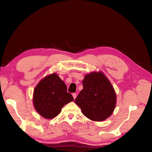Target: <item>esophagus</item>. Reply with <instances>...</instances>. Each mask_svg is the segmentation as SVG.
<instances>
[{"mask_svg":"<svg viewBox=\"0 0 152 152\" xmlns=\"http://www.w3.org/2000/svg\"><path fill=\"white\" fill-rule=\"evenodd\" d=\"M72 96H73V97H74V99H75L76 98V93H72Z\"/></svg>","mask_w":152,"mask_h":152,"instance_id":"esophagus-1","label":"esophagus"}]
</instances>
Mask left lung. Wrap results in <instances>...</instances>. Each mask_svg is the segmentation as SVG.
<instances>
[{
	"label": "left lung",
	"instance_id": "left-lung-1",
	"mask_svg": "<svg viewBox=\"0 0 152 152\" xmlns=\"http://www.w3.org/2000/svg\"><path fill=\"white\" fill-rule=\"evenodd\" d=\"M82 84L83 89L75 99V103L86 117L95 121H104L115 107L114 88L101 72L87 74Z\"/></svg>",
	"mask_w": 152,
	"mask_h": 152
}]
</instances>
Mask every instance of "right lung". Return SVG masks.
Listing matches in <instances>:
<instances>
[{"label":"right lung","mask_w":152,"mask_h":152,"mask_svg":"<svg viewBox=\"0 0 152 152\" xmlns=\"http://www.w3.org/2000/svg\"><path fill=\"white\" fill-rule=\"evenodd\" d=\"M73 100L72 95L67 92L65 83L55 73L45 77L34 90V108L46 119L56 117L63 106Z\"/></svg>","instance_id":"obj_1"}]
</instances>
